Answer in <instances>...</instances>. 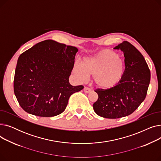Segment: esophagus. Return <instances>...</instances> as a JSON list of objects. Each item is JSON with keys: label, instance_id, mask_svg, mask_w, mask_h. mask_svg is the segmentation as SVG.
<instances>
[{"label": "esophagus", "instance_id": "34e87169", "mask_svg": "<svg viewBox=\"0 0 161 161\" xmlns=\"http://www.w3.org/2000/svg\"><path fill=\"white\" fill-rule=\"evenodd\" d=\"M83 91H84V92H86V93H88V92H89L91 91V89L87 87H85L83 89Z\"/></svg>", "mask_w": 161, "mask_h": 161}]
</instances>
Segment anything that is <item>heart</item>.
Returning a JSON list of instances; mask_svg holds the SVG:
<instances>
[{
    "label": "heart",
    "instance_id": "b5f03b06",
    "mask_svg": "<svg viewBox=\"0 0 161 161\" xmlns=\"http://www.w3.org/2000/svg\"><path fill=\"white\" fill-rule=\"evenodd\" d=\"M73 72L80 81H86L92 75L95 85L103 89L115 87L124 77L125 64L119 55L109 49L84 59V63H74Z\"/></svg>",
    "mask_w": 161,
    "mask_h": 161
}]
</instances>
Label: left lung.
Wrapping results in <instances>:
<instances>
[{
	"instance_id": "left-lung-1",
	"label": "left lung",
	"mask_w": 161,
	"mask_h": 161,
	"mask_svg": "<svg viewBox=\"0 0 161 161\" xmlns=\"http://www.w3.org/2000/svg\"><path fill=\"white\" fill-rule=\"evenodd\" d=\"M114 49L124 53V77L111 89L95 90L98 98L93 104L95 113L108 119L127 116L136 110L146 98L151 78L144 57L130 42L124 41Z\"/></svg>"
}]
</instances>
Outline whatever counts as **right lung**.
Wrapping results in <instances>:
<instances>
[{"instance_id": "obj_1", "label": "right lung", "mask_w": 161, "mask_h": 161, "mask_svg": "<svg viewBox=\"0 0 161 161\" xmlns=\"http://www.w3.org/2000/svg\"><path fill=\"white\" fill-rule=\"evenodd\" d=\"M78 49L46 40L18 58L14 91L20 106L34 115L53 117L63 113L70 97L83 89L69 83Z\"/></svg>"}]
</instances>
